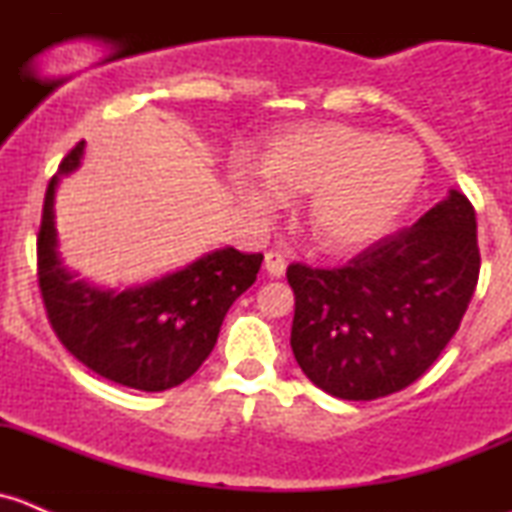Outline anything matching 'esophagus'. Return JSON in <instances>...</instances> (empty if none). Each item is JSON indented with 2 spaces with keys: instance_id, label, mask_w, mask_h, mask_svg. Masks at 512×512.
I'll list each match as a JSON object with an SVG mask.
<instances>
[{
  "instance_id": "1",
  "label": "esophagus",
  "mask_w": 512,
  "mask_h": 512,
  "mask_svg": "<svg viewBox=\"0 0 512 512\" xmlns=\"http://www.w3.org/2000/svg\"><path fill=\"white\" fill-rule=\"evenodd\" d=\"M265 270H267V275H270V277L285 275V270H287L285 255H282V252H277V250L267 252V255H265Z\"/></svg>"
}]
</instances>
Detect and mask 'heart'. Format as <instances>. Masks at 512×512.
Wrapping results in <instances>:
<instances>
[{
    "instance_id": "obj_1",
    "label": "heart",
    "mask_w": 512,
    "mask_h": 512,
    "mask_svg": "<svg viewBox=\"0 0 512 512\" xmlns=\"http://www.w3.org/2000/svg\"><path fill=\"white\" fill-rule=\"evenodd\" d=\"M262 173H237L247 205L270 215L285 195H309V235L324 252L344 255L379 240L409 210L426 160L411 138L317 123L272 138L262 151Z\"/></svg>"
}]
</instances>
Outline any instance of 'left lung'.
I'll use <instances>...</instances> for the list:
<instances>
[{"instance_id":"8db88e82","label":"left lung","mask_w":512,"mask_h":512,"mask_svg":"<svg viewBox=\"0 0 512 512\" xmlns=\"http://www.w3.org/2000/svg\"><path fill=\"white\" fill-rule=\"evenodd\" d=\"M478 272L476 210L458 190L344 267L289 265L294 359L337 399L396 394L426 374L458 332Z\"/></svg>"}]
</instances>
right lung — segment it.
<instances>
[{"label":"right lung","mask_w":512,"mask_h":512,"mask_svg":"<svg viewBox=\"0 0 512 512\" xmlns=\"http://www.w3.org/2000/svg\"><path fill=\"white\" fill-rule=\"evenodd\" d=\"M81 158L84 141L49 180L36 237L39 289L51 329L103 379L138 391L173 389L213 352L227 309L257 280L262 255L220 247L183 270L123 292L81 280L61 262L54 225L56 185L79 168Z\"/></svg>","instance_id":"1"}]
</instances>
